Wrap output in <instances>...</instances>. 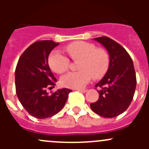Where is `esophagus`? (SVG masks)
I'll use <instances>...</instances> for the list:
<instances>
[{
	"instance_id": "obj_1",
	"label": "esophagus",
	"mask_w": 149,
	"mask_h": 149,
	"mask_svg": "<svg viewBox=\"0 0 149 149\" xmlns=\"http://www.w3.org/2000/svg\"><path fill=\"white\" fill-rule=\"evenodd\" d=\"M76 91H80V92H82V93H85L87 91V89H76Z\"/></svg>"
}]
</instances>
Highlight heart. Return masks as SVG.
Segmentation results:
<instances>
[{"mask_svg": "<svg viewBox=\"0 0 149 149\" xmlns=\"http://www.w3.org/2000/svg\"><path fill=\"white\" fill-rule=\"evenodd\" d=\"M65 51L73 61L78 62V71L69 72L63 76L61 82L63 86L70 88H81L93 76L94 79L102 78L108 70L110 58L107 51L97 47L93 43L76 41L65 47ZM48 65L52 71L61 74L70 67V60L58 51H53L48 58Z\"/></svg>", "mask_w": 149, "mask_h": 149, "instance_id": "obj_1", "label": "heart"}]
</instances>
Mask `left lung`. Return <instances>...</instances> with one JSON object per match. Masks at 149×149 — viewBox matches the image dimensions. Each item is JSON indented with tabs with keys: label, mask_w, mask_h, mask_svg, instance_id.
Instances as JSON below:
<instances>
[{
	"label": "left lung",
	"mask_w": 149,
	"mask_h": 149,
	"mask_svg": "<svg viewBox=\"0 0 149 149\" xmlns=\"http://www.w3.org/2000/svg\"><path fill=\"white\" fill-rule=\"evenodd\" d=\"M94 40L102 44L110 58L109 68L104 78L95 85L99 87V100L90 104L97 115L111 118L128 108L136 87V76L133 61L123 46L107 37Z\"/></svg>",
	"instance_id": "8db88e82"
}]
</instances>
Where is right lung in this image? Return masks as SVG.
<instances>
[{
	"mask_svg": "<svg viewBox=\"0 0 149 149\" xmlns=\"http://www.w3.org/2000/svg\"><path fill=\"white\" fill-rule=\"evenodd\" d=\"M59 45L52 40H40L31 44L19 58L15 70L16 92L22 106L38 119L50 118L59 112L68 100V88L47 93L55 86L48 65V56Z\"/></svg>",
	"mask_w": 149,
	"mask_h": 149,
	"instance_id": "1",
	"label": "right lung"
}]
</instances>
